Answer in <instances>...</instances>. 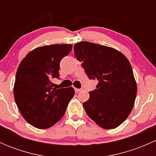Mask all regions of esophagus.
Segmentation results:
<instances>
[{
  "mask_svg": "<svg viewBox=\"0 0 156 156\" xmlns=\"http://www.w3.org/2000/svg\"><path fill=\"white\" fill-rule=\"evenodd\" d=\"M81 90V89H78V88H75V93H78Z\"/></svg>",
  "mask_w": 156,
  "mask_h": 156,
  "instance_id": "1",
  "label": "esophagus"
}]
</instances>
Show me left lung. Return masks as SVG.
<instances>
[{"mask_svg":"<svg viewBox=\"0 0 156 156\" xmlns=\"http://www.w3.org/2000/svg\"><path fill=\"white\" fill-rule=\"evenodd\" d=\"M74 51L88 78L98 81L83 103L86 113L102 128L119 127L131 112L137 91L128 59L115 49L87 41L75 44Z\"/></svg>","mask_w":156,"mask_h":156,"instance_id":"8db88e82","label":"left lung"}]
</instances>
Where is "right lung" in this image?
<instances>
[{
  "label": "right lung",
  "mask_w": 156,
  "mask_h": 156,
  "mask_svg": "<svg viewBox=\"0 0 156 156\" xmlns=\"http://www.w3.org/2000/svg\"><path fill=\"white\" fill-rule=\"evenodd\" d=\"M72 49V44L39 47L30 51L19 66L14 98L22 115L34 127L49 128L59 122L75 95L72 87L56 89L51 82L59 78V62Z\"/></svg>",
  "instance_id": "right-lung-1"
}]
</instances>
